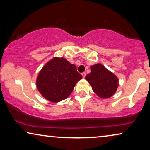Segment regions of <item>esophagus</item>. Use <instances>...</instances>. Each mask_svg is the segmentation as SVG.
I'll list each match as a JSON object with an SVG mask.
<instances>
[{
    "label": "esophagus",
    "instance_id": "34e87169",
    "mask_svg": "<svg viewBox=\"0 0 150 150\" xmlns=\"http://www.w3.org/2000/svg\"><path fill=\"white\" fill-rule=\"evenodd\" d=\"M82 76H83V78H85V76H86V73L85 72L82 73Z\"/></svg>",
    "mask_w": 150,
    "mask_h": 150
}]
</instances>
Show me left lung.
Returning a JSON list of instances; mask_svg holds the SVG:
<instances>
[{
  "instance_id": "8db88e82",
  "label": "left lung",
  "mask_w": 150,
  "mask_h": 150,
  "mask_svg": "<svg viewBox=\"0 0 150 150\" xmlns=\"http://www.w3.org/2000/svg\"><path fill=\"white\" fill-rule=\"evenodd\" d=\"M85 79L91 86L94 93L103 99L113 96L119 86L116 75L100 63L91 66V72L86 76Z\"/></svg>"
}]
</instances>
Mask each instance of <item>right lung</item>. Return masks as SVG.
<instances>
[{"mask_svg": "<svg viewBox=\"0 0 150 150\" xmlns=\"http://www.w3.org/2000/svg\"><path fill=\"white\" fill-rule=\"evenodd\" d=\"M83 76L63 57H55L47 62L37 77L36 85L43 97L52 102L66 99Z\"/></svg>", "mask_w": 150, "mask_h": 150, "instance_id": "1", "label": "right lung"}]
</instances>
